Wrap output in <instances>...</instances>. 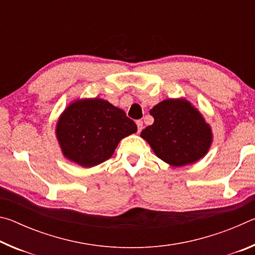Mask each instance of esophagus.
Instances as JSON below:
<instances>
[{"label":"esophagus","mask_w":255,"mask_h":255,"mask_svg":"<svg viewBox=\"0 0 255 255\" xmlns=\"http://www.w3.org/2000/svg\"><path fill=\"white\" fill-rule=\"evenodd\" d=\"M136 125H137V130H138V132H140L141 129H143V122H141V120H137Z\"/></svg>","instance_id":"34e87169"}]
</instances>
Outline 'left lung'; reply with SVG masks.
<instances>
[{
	"label": "left lung",
	"mask_w": 255,
	"mask_h": 255,
	"mask_svg": "<svg viewBox=\"0 0 255 255\" xmlns=\"http://www.w3.org/2000/svg\"><path fill=\"white\" fill-rule=\"evenodd\" d=\"M149 114L154 123L141 131L156 156L172 166H183L204 157L213 133L204 117L184 99H167Z\"/></svg>",
	"instance_id": "1"
}]
</instances>
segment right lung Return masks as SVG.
<instances>
[{"mask_svg":"<svg viewBox=\"0 0 255 255\" xmlns=\"http://www.w3.org/2000/svg\"><path fill=\"white\" fill-rule=\"evenodd\" d=\"M136 131L124 110L98 98L73 102L56 126L64 156L84 167L109 159L119 141Z\"/></svg>","mask_w":255,"mask_h":255,"instance_id":"right-lung-1","label":"right lung"}]
</instances>
